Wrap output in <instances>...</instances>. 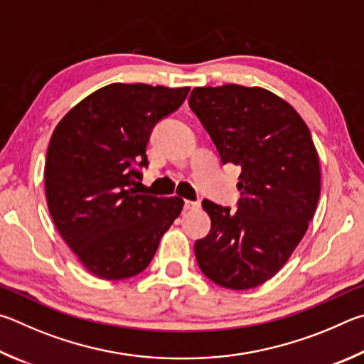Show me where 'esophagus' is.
<instances>
[{
	"mask_svg": "<svg viewBox=\"0 0 364 364\" xmlns=\"http://www.w3.org/2000/svg\"><path fill=\"white\" fill-rule=\"evenodd\" d=\"M198 208H200V201H190V200L183 201V209H186V211H193V209H198Z\"/></svg>",
	"mask_w": 364,
	"mask_h": 364,
	"instance_id": "1",
	"label": "esophagus"
}]
</instances>
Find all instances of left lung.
<instances>
[{
  "label": "left lung",
  "instance_id": "obj_1",
  "mask_svg": "<svg viewBox=\"0 0 364 364\" xmlns=\"http://www.w3.org/2000/svg\"><path fill=\"white\" fill-rule=\"evenodd\" d=\"M188 105L222 164L241 166L237 211L203 200L211 230L196 240V262L222 288H256L286 264L315 214L321 176L314 140L301 114L262 87H195Z\"/></svg>",
  "mask_w": 364,
  "mask_h": 364
}]
</instances>
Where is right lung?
<instances>
[{"label": "right lung", "instance_id": "obj_1", "mask_svg": "<svg viewBox=\"0 0 364 364\" xmlns=\"http://www.w3.org/2000/svg\"><path fill=\"white\" fill-rule=\"evenodd\" d=\"M190 87L113 82L75 105L53 132L44 166L48 208L60 237L102 279L139 275L183 208L178 196L139 195L146 144Z\"/></svg>", "mask_w": 364, "mask_h": 364}]
</instances>
